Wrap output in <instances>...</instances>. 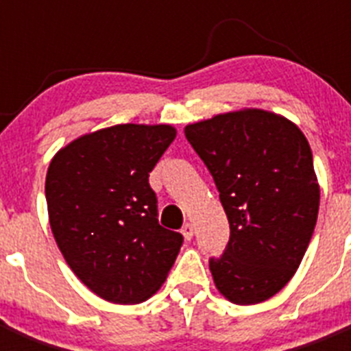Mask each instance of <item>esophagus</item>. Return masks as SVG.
<instances>
[{
  "mask_svg": "<svg viewBox=\"0 0 351 351\" xmlns=\"http://www.w3.org/2000/svg\"><path fill=\"white\" fill-rule=\"evenodd\" d=\"M181 234L184 235L186 241H191V239H193V234H195L193 225H191V223H186V225L181 228Z\"/></svg>",
  "mask_w": 351,
  "mask_h": 351,
  "instance_id": "1",
  "label": "esophagus"
}]
</instances>
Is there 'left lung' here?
<instances>
[{
  "label": "left lung",
  "instance_id": "1",
  "mask_svg": "<svg viewBox=\"0 0 351 351\" xmlns=\"http://www.w3.org/2000/svg\"><path fill=\"white\" fill-rule=\"evenodd\" d=\"M184 135L230 225L223 255L209 258L214 283L235 304L271 299L295 274L318 218L308 141L293 123L258 108L200 121Z\"/></svg>",
  "mask_w": 351,
  "mask_h": 351
}]
</instances>
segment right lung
Listing matches in <instances>:
<instances>
[{"label": "right lung", "instance_id": "add662e5", "mask_svg": "<svg viewBox=\"0 0 351 351\" xmlns=\"http://www.w3.org/2000/svg\"><path fill=\"white\" fill-rule=\"evenodd\" d=\"M176 138L169 125H117L77 138L45 179L56 243L75 276L108 302L151 297L182 246L158 223L149 173Z\"/></svg>", "mask_w": 351, "mask_h": 351}]
</instances>
